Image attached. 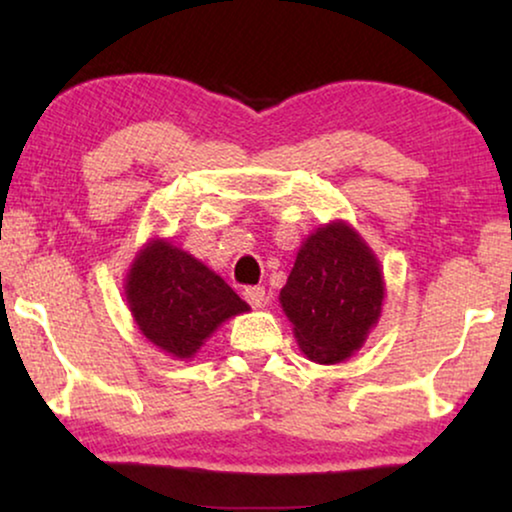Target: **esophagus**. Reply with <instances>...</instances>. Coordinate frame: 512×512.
I'll return each instance as SVG.
<instances>
[{
    "label": "esophagus",
    "instance_id": "obj_1",
    "mask_svg": "<svg viewBox=\"0 0 512 512\" xmlns=\"http://www.w3.org/2000/svg\"><path fill=\"white\" fill-rule=\"evenodd\" d=\"M242 296L251 307H263L265 305V289H263V286H247Z\"/></svg>",
    "mask_w": 512,
    "mask_h": 512
}]
</instances>
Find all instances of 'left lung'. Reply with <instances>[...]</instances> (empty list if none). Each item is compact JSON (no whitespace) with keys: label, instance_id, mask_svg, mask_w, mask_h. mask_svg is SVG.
Here are the masks:
<instances>
[{"label":"left lung","instance_id":"obj_1","mask_svg":"<svg viewBox=\"0 0 512 512\" xmlns=\"http://www.w3.org/2000/svg\"><path fill=\"white\" fill-rule=\"evenodd\" d=\"M279 303L307 359L342 363L382 317V265L347 221H331L300 244Z\"/></svg>","mask_w":512,"mask_h":512}]
</instances>
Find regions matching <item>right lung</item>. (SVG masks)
Wrapping results in <instances>:
<instances>
[{"label":"right lung","mask_w":512,"mask_h":512,"mask_svg":"<svg viewBox=\"0 0 512 512\" xmlns=\"http://www.w3.org/2000/svg\"><path fill=\"white\" fill-rule=\"evenodd\" d=\"M125 298L139 333L172 359H193L223 321L249 305L205 263L151 237L125 275Z\"/></svg>","instance_id":"add662e5"}]
</instances>
